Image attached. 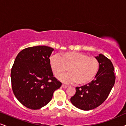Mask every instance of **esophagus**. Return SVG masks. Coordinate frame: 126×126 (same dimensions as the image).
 <instances>
[{
    "instance_id": "obj_1",
    "label": "esophagus",
    "mask_w": 126,
    "mask_h": 126,
    "mask_svg": "<svg viewBox=\"0 0 126 126\" xmlns=\"http://www.w3.org/2000/svg\"><path fill=\"white\" fill-rule=\"evenodd\" d=\"M67 86H66V85H63V84L62 85V88H64V89H66V88H67Z\"/></svg>"
}]
</instances>
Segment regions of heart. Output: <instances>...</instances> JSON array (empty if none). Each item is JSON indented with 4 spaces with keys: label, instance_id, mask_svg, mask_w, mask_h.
<instances>
[{
    "label": "heart",
    "instance_id": "1",
    "mask_svg": "<svg viewBox=\"0 0 126 126\" xmlns=\"http://www.w3.org/2000/svg\"><path fill=\"white\" fill-rule=\"evenodd\" d=\"M49 66L55 77L63 74L68 68V73L58 77L60 81L65 83L83 85L93 80L99 68L98 60L79 52L68 51L49 58Z\"/></svg>",
    "mask_w": 126,
    "mask_h": 126
}]
</instances>
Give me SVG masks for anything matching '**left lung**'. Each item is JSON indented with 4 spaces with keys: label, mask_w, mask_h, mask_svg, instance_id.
Wrapping results in <instances>:
<instances>
[{
    "label": "left lung",
    "mask_w": 126,
    "mask_h": 126,
    "mask_svg": "<svg viewBox=\"0 0 126 126\" xmlns=\"http://www.w3.org/2000/svg\"><path fill=\"white\" fill-rule=\"evenodd\" d=\"M95 58L99 63L95 79L88 84L77 87L75 95L71 98L72 105L83 110L94 109L103 103L115 83L114 66L111 61L103 54Z\"/></svg>",
    "instance_id": "left-lung-1"
}]
</instances>
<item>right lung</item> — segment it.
Here are the masks:
<instances>
[{
	"instance_id": "obj_1",
	"label": "right lung",
	"mask_w": 126,
	"mask_h": 126,
	"mask_svg": "<svg viewBox=\"0 0 126 126\" xmlns=\"http://www.w3.org/2000/svg\"><path fill=\"white\" fill-rule=\"evenodd\" d=\"M53 50L45 46L31 47L20 51L15 59L11 70L12 90L26 108L36 110L46 106L61 86L49 66Z\"/></svg>"
}]
</instances>
